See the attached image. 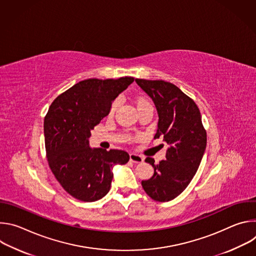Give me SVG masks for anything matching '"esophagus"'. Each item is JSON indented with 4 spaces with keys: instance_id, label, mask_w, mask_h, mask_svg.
<instances>
[{
    "instance_id": "obj_1",
    "label": "esophagus",
    "mask_w": 256,
    "mask_h": 256,
    "mask_svg": "<svg viewBox=\"0 0 256 256\" xmlns=\"http://www.w3.org/2000/svg\"><path fill=\"white\" fill-rule=\"evenodd\" d=\"M130 159L134 163H142V162H144V157L138 155V154H136V153H130Z\"/></svg>"
}]
</instances>
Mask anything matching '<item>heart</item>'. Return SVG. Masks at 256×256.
<instances>
[{
    "label": "heart",
    "instance_id": "obj_1",
    "mask_svg": "<svg viewBox=\"0 0 256 256\" xmlns=\"http://www.w3.org/2000/svg\"><path fill=\"white\" fill-rule=\"evenodd\" d=\"M144 103H149L148 101H146L144 99H138L136 100V106L138 105H140V104H144ZM118 100H116L112 104V107H110V114H114V112L116 110V108L118 107Z\"/></svg>",
    "mask_w": 256,
    "mask_h": 256
}]
</instances>
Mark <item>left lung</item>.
I'll return each instance as SVG.
<instances>
[{"label":"left lung","instance_id":"1","mask_svg":"<svg viewBox=\"0 0 256 256\" xmlns=\"http://www.w3.org/2000/svg\"><path fill=\"white\" fill-rule=\"evenodd\" d=\"M136 84L153 100L158 112L154 138H163L168 148L166 159L154 164L153 176L142 181L151 198L169 202L178 196L196 175L206 147V132L194 101L172 83L162 80L136 79Z\"/></svg>","mask_w":256,"mask_h":256}]
</instances>
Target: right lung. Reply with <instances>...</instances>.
Listing matches in <instances>:
<instances>
[{
    "instance_id": "add662e5",
    "label": "right lung",
    "mask_w": 256,
    "mask_h": 256,
    "mask_svg": "<svg viewBox=\"0 0 256 256\" xmlns=\"http://www.w3.org/2000/svg\"><path fill=\"white\" fill-rule=\"evenodd\" d=\"M132 77L88 79L58 96L44 118L48 165L62 188L82 202H95L110 190L112 168L128 162L126 151L91 148V130L110 112Z\"/></svg>"
}]
</instances>
